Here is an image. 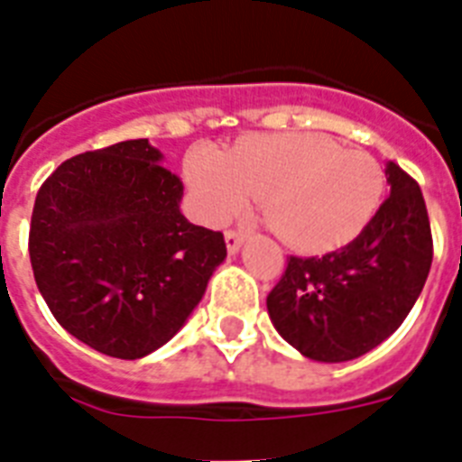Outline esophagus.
I'll list each match as a JSON object with an SVG mask.
<instances>
[{"label":"esophagus","mask_w":462,"mask_h":462,"mask_svg":"<svg viewBox=\"0 0 462 462\" xmlns=\"http://www.w3.org/2000/svg\"><path fill=\"white\" fill-rule=\"evenodd\" d=\"M224 240H226L228 254H236V252L240 250V245L245 243V236L238 234V231H226V234H224Z\"/></svg>","instance_id":"esophagus-1"}]
</instances>
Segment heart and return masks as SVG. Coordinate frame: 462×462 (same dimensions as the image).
Returning a JSON list of instances; mask_svg holds the SVG:
<instances>
[{"label": "heart", "instance_id": "heart-1", "mask_svg": "<svg viewBox=\"0 0 462 462\" xmlns=\"http://www.w3.org/2000/svg\"><path fill=\"white\" fill-rule=\"evenodd\" d=\"M185 178L201 222H228L254 196L273 234L305 252L356 238L386 191L377 159L345 150L324 134L243 138L224 154L194 148L185 159Z\"/></svg>", "mask_w": 462, "mask_h": 462}]
</instances>
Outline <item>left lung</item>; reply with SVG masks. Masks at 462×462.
I'll list each match as a JSON object with an SVG mask.
<instances>
[{"instance_id":"left-lung-1","label":"left lung","mask_w":462,"mask_h":462,"mask_svg":"<svg viewBox=\"0 0 462 462\" xmlns=\"http://www.w3.org/2000/svg\"><path fill=\"white\" fill-rule=\"evenodd\" d=\"M389 199L349 245L324 256H289L268 293V314L303 356L342 363L368 354L405 321L432 263L423 194L398 164H386Z\"/></svg>"}]
</instances>
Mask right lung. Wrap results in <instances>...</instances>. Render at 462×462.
Listing matches in <instances>:
<instances>
[{
  "label": "right lung",
  "instance_id": "add662e5",
  "mask_svg": "<svg viewBox=\"0 0 462 462\" xmlns=\"http://www.w3.org/2000/svg\"><path fill=\"white\" fill-rule=\"evenodd\" d=\"M162 159L148 138L76 154L32 212V271L52 317L125 361L166 345L226 259L219 231L187 222L182 182Z\"/></svg>",
  "mask_w": 462,
  "mask_h": 462
}]
</instances>
